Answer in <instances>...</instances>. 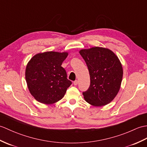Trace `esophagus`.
I'll list each match as a JSON object with an SVG mask.
<instances>
[{
    "label": "esophagus",
    "mask_w": 147,
    "mask_h": 147,
    "mask_svg": "<svg viewBox=\"0 0 147 147\" xmlns=\"http://www.w3.org/2000/svg\"><path fill=\"white\" fill-rule=\"evenodd\" d=\"M73 83H74V85H77L78 83V80H75V81L73 82Z\"/></svg>",
    "instance_id": "esophagus-1"
}]
</instances>
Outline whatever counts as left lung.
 <instances>
[{
    "label": "left lung",
    "instance_id": "8db88e82",
    "mask_svg": "<svg viewBox=\"0 0 147 147\" xmlns=\"http://www.w3.org/2000/svg\"><path fill=\"white\" fill-rule=\"evenodd\" d=\"M89 70L90 87L83 92L85 101L94 107L110 103L120 90L123 69L118 57L108 49L94 47L80 51Z\"/></svg>",
    "mask_w": 147,
    "mask_h": 147
}]
</instances>
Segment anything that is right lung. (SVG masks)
Here are the masks:
<instances>
[{
    "instance_id": "right-lung-1",
    "label": "right lung",
    "mask_w": 147,
    "mask_h": 147,
    "mask_svg": "<svg viewBox=\"0 0 147 147\" xmlns=\"http://www.w3.org/2000/svg\"><path fill=\"white\" fill-rule=\"evenodd\" d=\"M67 53L46 52L37 54L29 61L26 80L30 93L44 104H53L63 98L72 82L61 66Z\"/></svg>"
}]
</instances>
